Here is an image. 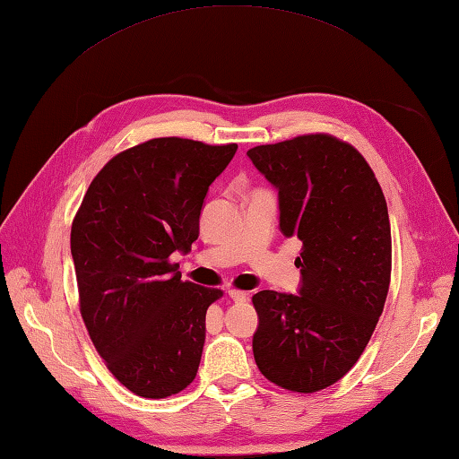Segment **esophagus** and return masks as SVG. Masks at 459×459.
<instances>
[{"label": "esophagus", "mask_w": 459, "mask_h": 459, "mask_svg": "<svg viewBox=\"0 0 459 459\" xmlns=\"http://www.w3.org/2000/svg\"><path fill=\"white\" fill-rule=\"evenodd\" d=\"M229 297L234 303H242L248 299V293L247 291H238V290H229Z\"/></svg>", "instance_id": "obj_1"}]
</instances>
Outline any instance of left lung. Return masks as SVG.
Returning a JSON list of instances; mask_svg holds the SVG:
<instances>
[{
  "instance_id": "8db88e82",
  "label": "left lung",
  "mask_w": 459,
  "mask_h": 459,
  "mask_svg": "<svg viewBox=\"0 0 459 459\" xmlns=\"http://www.w3.org/2000/svg\"><path fill=\"white\" fill-rule=\"evenodd\" d=\"M278 189L280 230L303 242L299 293L258 291L255 366L275 385L315 393L366 350L391 280V225L376 174L354 146L303 134L247 152Z\"/></svg>"
}]
</instances>
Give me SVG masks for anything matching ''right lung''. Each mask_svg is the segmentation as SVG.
<instances>
[{"mask_svg": "<svg viewBox=\"0 0 459 459\" xmlns=\"http://www.w3.org/2000/svg\"><path fill=\"white\" fill-rule=\"evenodd\" d=\"M237 144L152 138L111 158L74 217L80 313L105 366L138 397L176 395L195 379L205 315L222 297L181 281L169 255L189 252L209 186Z\"/></svg>", "mask_w": 459, "mask_h": 459, "instance_id": "right-lung-1", "label": "right lung"}]
</instances>
